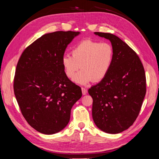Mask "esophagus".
I'll return each instance as SVG.
<instances>
[{
    "instance_id": "esophagus-1",
    "label": "esophagus",
    "mask_w": 159,
    "mask_h": 159,
    "mask_svg": "<svg viewBox=\"0 0 159 159\" xmlns=\"http://www.w3.org/2000/svg\"><path fill=\"white\" fill-rule=\"evenodd\" d=\"M81 89H82V93H83V95H86V94L87 93V89H85V87H82Z\"/></svg>"
}]
</instances>
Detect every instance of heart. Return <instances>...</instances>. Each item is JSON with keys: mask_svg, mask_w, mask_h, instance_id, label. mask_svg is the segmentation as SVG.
Listing matches in <instances>:
<instances>
[{"mask_svg": "<svg viewBox=\"0 0 159 159\" xmlns=\"http://www.w3.org/2000/svg\"><path fill=\"white\" fill-rule=\"evenodd\" d=\"M113 48L109 43L87 39L72 50V56L65 55L61 64L66 75L73 79L80 67L82 70L74 80L80 85L103 80L109 72L113 60Z\"/></svg>", "mask_w": 159, "mask_h": 159, "instance_id": "b5f03b06", "label": "heart"}]
</instances>
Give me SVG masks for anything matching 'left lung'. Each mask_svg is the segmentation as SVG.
Returning a JSON list of instances; mask_svg holds the SVG:
<instances>
[{
    "instance_id": "obj_1",
    "label": "left lung",
    "mask_w": 159,
    "mask_h": 159,
    "mask_svg": "<svg viewBox=\"0 0 159 159\" xmlns=\"http://www.w3.org/2000/svg\"><path fill=\"white\" fill-rule=\"evenodd\" d=\"M94 33L110 40L114 55L107 76L88 90L93 99V120L101 130L120 133L139 116L146 93L144 67L137 53L118 37Z\"/></svg>"
}]
</instances>
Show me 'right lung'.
<instances>
[{
  "instance_id": "right-lung-1",
  "label": "right lung",
  "mask_w": 159,
  "mask_h": 159,
  "mask_svg": "<svg viewBox=\"0 0 159 159\" xmlns=\"http://www.w3.org/2000/svg\"><path fill=\"white\" fill-rule=\"evenodd\" d=\"M79 32L47 33L26 47L17 63L13 91L23 117L39 133L63 130L81 89L66 75L61 59Z\"/></svg>"
}]
</instances>
